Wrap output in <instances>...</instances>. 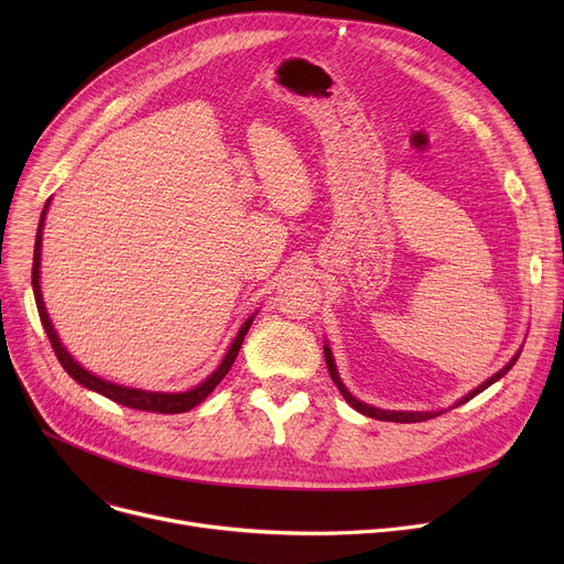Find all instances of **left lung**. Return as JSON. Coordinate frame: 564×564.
Instances as JSON below:
<instances>
[{"label": "left lung", "instance_id": "8db88e82", "mask_svg": "<svg viewBox=\"0 0 564 564\" xmlns=\"http://www.w3.org/2000/svg\"><path fill=\"white\" fill-rule=\"evenodd\" d=\"M519 354H521V349L514 354V357L510 359V364L502 368V370H498L494 377H489L485 383H480L478 389H473L470 393H466L462 400H457L453 406H459V404H464V402H468V400H473L476 398L478 393H482L485 389H489L494 381H498L502 375H508L510 372V368L517 364V359H519ZM324 359H327V368H329V375H332V379H334V383L338 387V391L343 393V398L357 409V411H361L364 416H370V419H377V421H391V423H421V421H430V419H434V416H441L443 411H387V409H377V406H370V404H366V402H361V400H357L354 398L347 389H345V383L340 381V377H338V370H336V364H334V357H332V349H329V345H324Z\"/></svg>", "mask_w": 564, "mask_h": 564}]
</instances>
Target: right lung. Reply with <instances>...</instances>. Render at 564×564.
Returning <instances> with one entry per match:
<instances>
[{
	"label": "right lung",
	"instance_id": "add662e5",
	"mask_svg": "<svg viewBox=\"0 0 564 564\" xmlns=\"http://www.w3.org/2000/svg\"><path fill=\"white\" fill-rule=\"evenodd\" d=\"M47 205L50 200L45 203V210L41 213V221H39V232H36V247H34V267H32V285H34V297H36V306H39V315H41V322H43V329L52 343V349L56 354L58 364L64 366V370L77 381L82 383L84 389L88 391H96L118 404L123 406H130V409H139V411H155V413H183V411H189L194 409L196 404H200L207 395H210L215 391L217 383L228 375L230 366L235 364L237 359V351H240L242 343H245V336L251 327V322L256 317V313L242 324V329L237 332L235 340L230 343L228 351L224 361L219 364V368L207 377L205 381H200L198 387H194L192 391H185V393H153V391H139V389H130V387H121V383H113V381H107L94 372L84 370L70 354L68 349L62 345V340H58L52 322L47 317V311H45V304H43V294H41V242H43V224H45V213H47Z\"/></svg>",
	"mask_w": 564,
	"mask_h": 564
}]
</instances>
